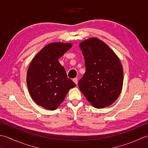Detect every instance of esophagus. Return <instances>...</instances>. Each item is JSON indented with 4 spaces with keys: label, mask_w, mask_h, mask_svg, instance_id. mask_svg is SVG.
<instances>
[{
    "label": "esophagus",
    "mask_w": 148,
    "mask_h": 148,
    "mask_svg": "<svg viewBox=\"0 0 148 148\" xmlns=\"http://www.w3.org/2000/svg\"><path fill=\"white\" fill-rule=\"evenodd\" d=\"M73 82H74L75 84H77H77H78V79H77V78H73Z\"/></svg>",
    "instance_id": "obj_1"
}]
</instances>
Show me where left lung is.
I'll return each instance as SVG.
<instances>
[{
    "label": "left lung",
    "instance_id": "left-lung-1",
    "mask_svg": "<svg viewBox=\"0 0 148 148\" xmlns=\"http://www.w3.org/2000/svg\"><path fill=\"white\" fill-rule=\"evenodd\" d=\"M86 71L78 81V86L87 101L97 108L110 106L121 92L123 69L114 51L96 38L79 45Z\"/></svg>",
    "mask_w": 148,
    "mask_h": 148
}]
</instances>
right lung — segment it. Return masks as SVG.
Here are the masks:
<instances>
[{
  "mask_svg": "<svg viewBox=\"0 0 148 148\" xmlns=\"http://www.w3.org/2000/svg\"><path fill=\"white\" fill-rule=\"evenodd\" d=\"M71 43L56 42L43 47L33 58L27 73L29 94L36 103L45 109L56 110L69 90L77 85L68 78L59 59L70 50Z\"/></svg>",
  "mask_w": 148,
  "mask_h": 148,
  "instance_id": "1",
  "label": "right lung"
}]
</instances>
